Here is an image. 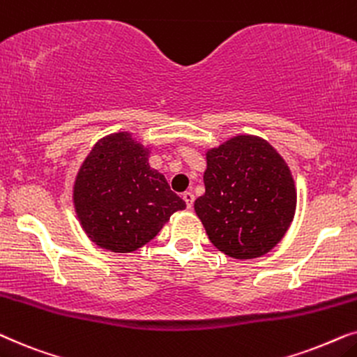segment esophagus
Listing matches in <instances>:
<instances>
[{
    "mask_svg": "<svg viewBox=\"0 0 357 357\" xmlns=\"http://www.w3.org/2000/svg\"><path fill=\"white\" fill-rule=\"evenodd\" d=\"M183 199H184V202H186L188 208H191L192 204H194V194H192V191L183 192Z\"/></svg>",
    "mask_w": 357,
    "mask_h": 357,
    "instance_id": "34e87169",
    "label": "esophagus"
}]
</instances>
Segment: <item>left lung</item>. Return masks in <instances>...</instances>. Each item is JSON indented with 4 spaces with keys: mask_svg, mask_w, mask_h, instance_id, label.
<instances>
[{
    "mask_svg": "<svg viewBox=\"0 0 357 357\" xmlns=\"http://www.w3.org/2000/svg\"><path fill=\"white\" fill-rule=\"evenodd\" d=\"M206 192L194 202L208 240L235 259L269 253L291 227L297 207L292 171L258 135L241 134L206 153Z\"/></svg>",
    "mask_w": 357,
    "mask_h": 357,
    "instance_id": "obj_1",
    "label": "left lung"
}]
</instances>
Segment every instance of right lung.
I'll return each mask as SVG.
<instances>
[{
    "instance_id": "obj_1",
    "label": "right lung",
    "mask_w": 357,
    "mask_h": 357,
    "mask_svg": "<svg viewBox=\"0 0 357 357\" xmlns=\"http://www.w3.org/2000/svg\"><path fill=\"white\" fill-rule=\"evenodd\" d=\"M150 145L130 132L98 140L73 183V206L84 234L99 248L130 253L153 240L186 202L149 163Z\"/></svg>"
}]
</instances>
